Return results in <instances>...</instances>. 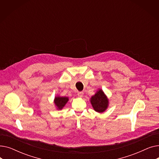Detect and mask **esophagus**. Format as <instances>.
<instances>
[{
  "label": "esophagus",
  "instance_id": "esophagus-1",
  "mask_svg": "<svg viewBox=\"0 0 159 159\" xmlns=\"http://www.w3.org/2000/svg\"><path fill=\"white\" fill-rule=\"evenodd\" d=\"M83 96H84V93L83 92H79L78 93V97L80 98H82Z\"/></svg>",
  "mask_w": 159,
  "mask_h": 159
}]
</instances>
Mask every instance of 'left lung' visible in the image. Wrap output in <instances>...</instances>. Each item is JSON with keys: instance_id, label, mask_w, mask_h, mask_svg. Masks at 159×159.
I'll return each instance as SVG.
<instances>
[{"instance_id": "obj_1", "label": "left lung", "mask_w": 159, "mask_h": 159, "mask_svg": "<svg viewBox=\"0 0 159 159\" xmlns=\"http://www.w3.org/2000/svg\"><path fill=\"white\" fill-rule=\"evenodd\" d=\"M90 102L93 110L98 113L104 112L109 106V99L102 89H98L94 95L90 98Z\"/></svg>"}]
</instances>
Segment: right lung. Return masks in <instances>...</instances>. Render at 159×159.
<instances>
[{
	"mask_svg": "<svg viewBox=\"0 0 159 159\" xmlns=\"http://www.w3.org/2000/svg\"><path fill=\"white\" fill-rule=\"evenodd\" d=\"M69 101V97H61L59 95H57L54 98V104L57 110H61L63 107L67 104Z\"/></svg>",
	"mask_w": 159,
	"mask_h": 159,
	"instance_id": "1",
	"label": "right lung"
}]
</instances>
